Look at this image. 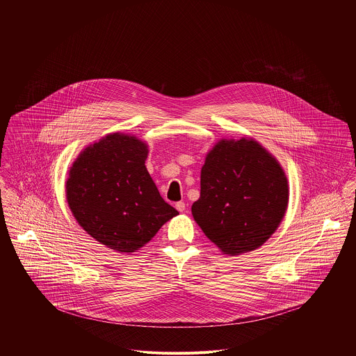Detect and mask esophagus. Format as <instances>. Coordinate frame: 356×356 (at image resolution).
Here are the masks:
<instances>
[{"label":"esophagus","instance_id":"34e87169","mask_svg":"<svg viewBox=\"0 0 356 356\" xmlns=\"http://www.w3.org/2000/svg\"><path fill=\"white\" fill-rule=\"evenodd\" d=\"M175 208H177L179 212H184V211H185V203H184V202H178V203H175Z\"/></svg>","mask_w":356,"mask_h":356}]
</instances>
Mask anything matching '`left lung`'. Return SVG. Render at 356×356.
<instances>
[{
  "mask_svg": "<svg viewBox=\"0 0 356 356\" xmlns=\"http://www.w3.org/2000/svg\"><path fill=\"white\" fill-rule=\"evenodd\" d=\"M195 220L223 254L259 248L281 223L289 197L280 163L254 140H222L207 154Z\"/></svg>",
  "mask_w": 356,
  "mask_h": 356,
  "instance_id": "obj_1",
  "label": "left lung"
}]
</instances>
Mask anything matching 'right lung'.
I'll return each mask as SVG.
<instances>
[{"instance_id": "right-lung-1", "label": "right lung", "mask_w": 356, "mask_h": 356, "mask_svg": "<svg viewBox=\"0 0 356 356\" xmlns=\"http://www.w3.org/2000/svg\"><path fill=\"white\" fill-rule=\"evenodd\" d=\"M147 156L143 141L113 133L86 148L70 170L65 192L75 219L111 250L134 252L178 215L160 196Z\"/></svg>"}]
</instances>
